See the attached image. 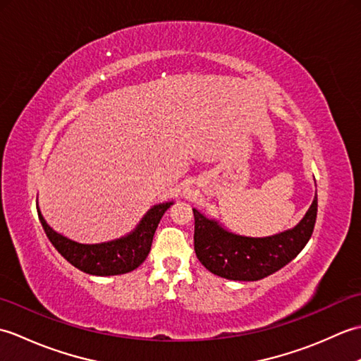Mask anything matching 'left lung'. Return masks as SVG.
<instances>
[{
    "mask_svg": "<svg viewBox=\"0 0 361 361\" xmlns=\"http://www.w3.org/2000/svg\"><path fill=\"white\" fill-rule=\"evenodd\" d=\"M194 211V248L206 270L231 281H259L286 267L307 245L317 221L318 198L298 225L273 235L250 237L228 231L217 220Z\"/></svg>",
    "mask_w": 361,
    "mask_h": 361,
    "instance_id": "1",
    "label": "left lung"
}]
</instances>
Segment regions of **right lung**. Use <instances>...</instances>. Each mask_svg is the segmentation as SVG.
<instances>
[{"label":"right lung","mask_w":361,"mask_h":361,"mask_svg":"<svg viewBox=\"0 0 361 361\" xmlns=\"http://www.w3.org/2000/svg\"><path fill=\"white\" fill-rule=\"evenodd\" d=\"M171 204H173V202L153 204L144 214V217L133 231L119 237V239L102 243H79L68 239L63 234L54 231L46 224L40 209H38V204L37 212L44 233L54 245V248L71 265L79 268L83 273L93 276H116L133 271L149 256L153 235H155L159 220L164 216V212L171 208Z\"/></svg>","instance_id":"add662e5"}]
</instances>
